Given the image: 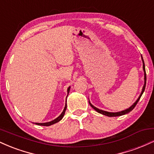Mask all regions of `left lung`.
Returning a JSON list of instances; mask_svg holds the SVG:
<instances>
[{"mask_svg":"<svg viewBox=\"0 0 154 154\" xmlns=\"http://www.w3.org/2000/svg\"><path fill=\"white\" fill-rule=\"evenodd\" d=\"M141 58H142V61H143V71H144V85L143 87V89H142V92H141L140 95V96L138 97V98H137V100L132 105L130 106L129 109H125V110L124 111H119V112H109V111H103L101 110V109H98V108L95 107L94 106H93L92 104L91 103V102H90L89 100V103L90 105H91V106L93 108V109H94L95 111H97V112L100 113V114H103V115H105V116H122V115H125V114H128L129 112H130L132 109H134V108L135 107V106L137 105V102H138V100H140V97L142 96L143 93V92L145 91V88H146V69H145V63H144V61H143V59L142 57V55H141Z\"/></svg>","mask_w":154,"mask_h":154,"instance_id":"1","label":"left lung"}]
</instances>
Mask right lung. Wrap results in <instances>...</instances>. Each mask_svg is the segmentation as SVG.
Wrapping results in <instances>:
<instances>
[{
    "label": "right lung",
    "mask_w": 154,
    "mask_h": 154,
    "mask_svg": "<svg viewBox=\"0 0 154 154\" xmlns=\"http://www.w3.org/2000/svg\"><path fill=\"white\" fill-rule=\"evenodd\" d=\"M69 91H70V87H69L68 89H67V96H68L69 93ZM67 96H66V98H67ZM66 105H65V107H64V109H63L62 113H61V115H59V116H58V117L56 118V119H54V120H53V121H51V122H48L35 123V124H36V125H40V126H50V125H54V124H55V123L59 122L60 120L62 119V118L63 117V116H64V114H65V111H66Z\"/></svg>",
    "instance_id": "right-lung-1"
}]
</instances>
